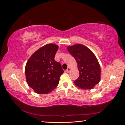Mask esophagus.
<instances>
[{
    "mask_svg": "<svg viewBox=\"0 0 125 125\" xmlns=\"http://www.w3.org/2000/svg\"><path fill=\"white\" fill-rule=\"evenodd\" d=\"M70 70H71V69H70V68H68L66 70V71H67V72L68 73H69V72H70Z\"/></svg>",
    "mask_w": 125,
    "mask_h": 125,
    "instance_id": "esophagus-1",
    "label": "esophagus"
}]
</instances>
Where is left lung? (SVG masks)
I'll use <instances>...</instances> for the list:
<instances>
[{"label":"left lung","mask_w":125,"mask_h":125,"mask_svg":"<svg viewBox=\"0 0 125 125\" xmlns=\"http://www.w3.org/2000/svg\"><path fill=\"white\" fill-rule=\"evenodd\" d=\"M67 49L77 63L79 73L74 84L81 89H93L99 83L101 76L100 66L94 53L81 44L68 46Z\"/></svg>","instance_id":"1"}]
</instances>
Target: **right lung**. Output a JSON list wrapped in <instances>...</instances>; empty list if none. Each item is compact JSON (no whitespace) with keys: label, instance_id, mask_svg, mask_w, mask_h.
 Segmentation results:
<instances>
[{"label":"right lung","instance_id":"1","mask_svg":"<svg viewBox=\"0 0 125 125\" xmlns=\"http://www.w3.org/2000/svg\"><path fill=\"white\" fill-rule=\"evenodd\" d=\"M58 49L57 44H47L34 52L26 63V82L36 94H48L59 83L64 71L60 63L54 60Z\"/></svg>","mask_w":125,"mask_h":125}]
</instances>
